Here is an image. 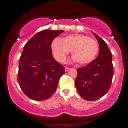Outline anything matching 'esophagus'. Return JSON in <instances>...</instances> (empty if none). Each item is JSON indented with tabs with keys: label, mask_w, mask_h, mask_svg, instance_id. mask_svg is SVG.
<instances>
[{
	"label": "esophagus",
	"mask_w": 128,
	"mask_h": 128,
	"mask_svg": "<svg viewBox=\"0 0 128 128\" xmlns=\"http://www.w3.org/2000/svg\"><path fill=\"white\" fill-rule=\"evenodd\" d=\"M70 68H69V67H65V71H66V72H67V71H68V70H70Z\"/></svg>",
	"instance_id": "obj_1"
}]
</instances>
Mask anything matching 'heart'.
I'll list each match as a JSON object with an SVG mask.
<instances>
[{
	"label": "heart",
	"mask_w": 128,
	"mask_h": 128,
	"mask_svg": "<svg viewBox=\"0 0 128 128\" xmlns=\"http://www.w3.org/2000/svg\"><path fill=\"white\" fill-rule=\"evenodd\" d=\"M51 49L57 61L62 62L71 50L73 60L79 64H86L96 58L99 50L95 40L82 34H71L62 40L55 38L51 42Z\"/></svg>",
	"instance_id": "obj_1"
}]
</instances>
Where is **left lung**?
I'll use <instances>...</instances> for the list:
<instances>
[{
    "instance_id": "8db88e82",
    "label": "left lung",
    "mask_w": 128,
    "mask_h": 128,
    "mask_svg": "<svg viewBox=\"0 0 128 128\" xmlns=\"http://www.w3.org/2000/svg\"><path fill=\"white\" fill-rule=\"evenodd\" d=\"M93 34L99 44V55L87 66L78 69L75 80L79 94L88 101L96 100L108 92L113 76L112 54L105 41Z\"/></svg>"
}]
</instances>
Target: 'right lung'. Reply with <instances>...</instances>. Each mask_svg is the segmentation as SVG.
<instances>
[{
  "label": "right lung",
  "instance_id": "obj_1",
  "mask_svg": "<svg viewBox=\"0 0 128 128\" xmlns=\"http://www.w3.org/2000/svg\"><path fill=\"white\" fill-rule=\"evenodd\" d=\"M64 30L46 29L26 42L20 58L17 80L23 92L34 100H44L56 90L65 73L64 67L53 58L51 42Z\"/></svg>",
  "mask_w": 128,
  "mask_h": 128
}]
</instances>
